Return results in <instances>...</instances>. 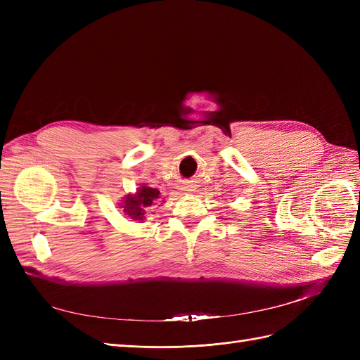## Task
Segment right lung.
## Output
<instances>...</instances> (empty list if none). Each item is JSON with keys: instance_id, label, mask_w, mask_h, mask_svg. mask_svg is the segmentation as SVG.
I'll list each match as a JSON object with an SVG mask.
<instances>
[{"instance_id": "add662e5", "label": "right lung", "mask_w": 360, "mask_h": 360, "mask_svg": "<svg viewBox=\"0 0 360 360\" xmlns=\"http://www.w3.org/2000/svg\"><path fill=\"white\" fill-rule=\"evenodd\" d=\"M160 198V192L155 188L147 186L146 183L141 184L135 193H127L120 202V209L129 219L143 222L146 221V214L148 213L150 207Z\"/></svg>"}]
</instances>
